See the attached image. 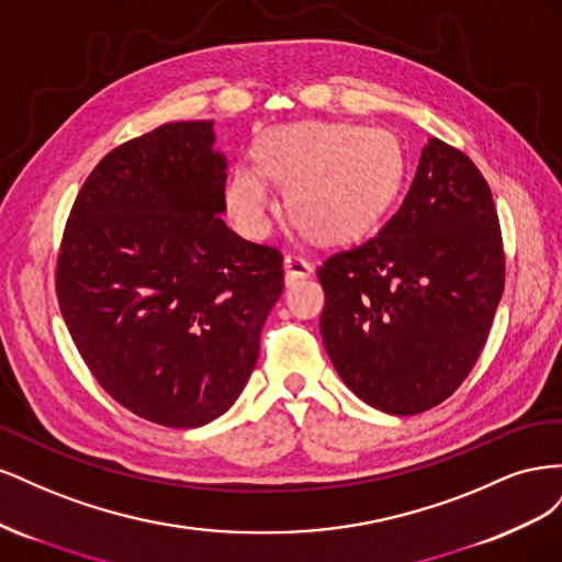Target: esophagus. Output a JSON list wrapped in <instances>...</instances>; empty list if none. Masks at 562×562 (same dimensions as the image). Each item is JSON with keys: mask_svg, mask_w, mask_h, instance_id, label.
<instances>
[{"mask_svg": "<svg viewBox=\"0 0 562 562\" xmlns=\"http://www.w3.org/2000/svg\"><path fill=\"white\" fill-rule=\"evenodd\" d=\"M283 269H285V283H293L297 279H304L310 277L314 267L307 258H302V255L297 252H288L285 260H283Z\"/></svg>", "mask_w": 562, "mask_h": 562, "instance_id": "34e87169", "label": "esophagus"}]
</instances>
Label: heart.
I'll list each match as a JSON object with an SVG mask.
<instances>
[{"label": "heart", "instance_id": "heart-1", "mask_svg": "<svg viewBox=\"0 0 562 562\" xmlns=\"http://www.w3.org/2000/svg\"><path fill=\"white\" fill-rule=\"evenodd\" d=\"M269 180L288 187V211L321 239H349L378 223L403 180V149L386 128L304 122L271 131L258 166L232 171L225 203L239 229L260 236L274 209Z\"/></svg>", "mask_w": 562, "mask_h": 562}]
</instances>
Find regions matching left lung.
Returning a JSON list of instances; mask_svg holds the SVG:
<instances>
[{"label":"left lung","mask_w":562,"mask_h":562,"mask_svg":"<svg viewBox=\"0 0 562 562\" xmlns=\"http://www.w3.org/2000/svg\"><path fill=\"white\" fill-rule=\"evenodd\" d=\"M323 345L368 405L417 415L467 380L504 293L492 192L475 164L429 138L401 209L318 267Z\"/></svg>","instance_id":"left-lung-1"}]
</instances>
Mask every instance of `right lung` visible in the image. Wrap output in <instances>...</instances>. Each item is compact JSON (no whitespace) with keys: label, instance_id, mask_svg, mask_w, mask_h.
I'll return each mask as SVG.
<instances>
[{"label":"right lung","instance_id":"add662e5","mask_svg":"<svg viewBox=\"0 0 562 562\" xmlns=\"http://www.w3.org/2000/svg\"><path fill=\"white\" fill-rule=\"evenodd\" d=\"M213 122H176L100 159L67 217L56 293L108 394L161 427L225 415L283 291L277 248L225 220L227 159Z\"/></svg>","mask_w":562,"mask_h":562}]
</instances>
